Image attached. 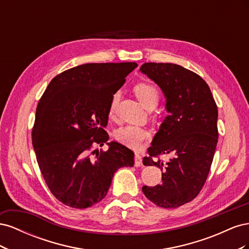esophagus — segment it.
<instances>
[{"mask_svg": "<svg viewBox=\"0 0 249 249\" xmlns=\"http://www.w3.org/2000/svg\"><path fill=\"white\" fill-rule=\"evenodd\" d=\"M135 166L136 167L142 166V158L139 154H135Z\"/></svg>", "mask_w": 249, "mask_h": 249, "instance_id": "34e87169", "label": "esophagus"}]
</instances>
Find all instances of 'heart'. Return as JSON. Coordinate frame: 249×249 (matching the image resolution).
Listing matches in <instances>:
<instances>
[{
	"mask_svg": "<svg viewBox=\"0 0 249 249\" xmlns=\"http://www.w3.org/2000/svg\"><path fill=\"white\" fill-rule=\"evenodd\" d=\"M134 92L138 97L140 103L146 109L149 107H156V105L159 102L160 93L158 88L149 82H141L134 87ZM119 100V93H114L112 96L109 107L110 116L114 114L117 107V103ZM150 137V133L143 127L137 125H125L119 127L115 132V138L122 143V144L137 149L139 148L142 143L146 141Z\"/></svg>",
	"mask_w": 249,
	"mask_h": 249,
	"instance_id": "heart-1",
	"label": "heart"
}]
</instances>
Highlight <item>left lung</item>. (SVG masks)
Segmentation results:
<instances>
[{
    "label": "left lung",
    "instance_id": "1",
    "mask_svg": "<svg viewBox=\"0 0 249 249\" xmlns=\"http://www.w3.org/2000/svg\"><path fill=\"white\" fill-rule=\"evenodd\" d=\"M140 71L162 89L168 112L143 158V165L162 170V183L142 191L158 207L178 208L206 183L218 141L217 105L206 81L183 66L149 62ZM169 152L175 157L165 164L154 159Z\"/></svg>",
    "mask_w": 249,
    "mask_h": 249
}]
</instances>
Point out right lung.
Returning a JSON list of instances; mask_svg holds the SVG:
<instances>
[{
  "instance_id": "right-lung-1",
  "label": "right lung",
  "mask_w": 249,
  "mask_h": 249,
  "mask_svg": "<svg viewBox=\"0 0 249 249\" xmlns=\"http://www.w3.org/2000/svg\"><path fill=\"white\" fill-rule=\"evenodd\" d=\"M135 62L87 63L59 73L36 109L32 143L42 177L64 205L86 209L107 195L120 167L134 166L130 148L111 141L104 130L112 96ZM109 145L106 152L93 144Z\"/></svg>"
}]
</instances>
